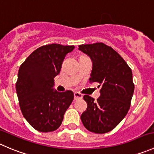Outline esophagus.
Here are the masks:
<instances>
[{"label": "esophagus", "instance_id": "34e87169", "mask_svg": "<svg viewBox=\"0 0 154 154\" xmlns=\"http://www.w3.org/2000/svg\"><path fill=\"white\" fill-rule=\"evenodd\" d=\"M82 97H83L82 94H79V93H78V92L74 93V100H79V99H82Z\"/></svg>", "mask_w": 154, "mask_h": 154}]
</instances>
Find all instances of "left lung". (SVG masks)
<instances>
[{"label": "left lung", "mask_w": 154, "mask_h": 154, "mask_svg": "<svg viewBox=\"0 0 154 154\" xmlns=\"http://www.w3.org/2000/svg\"><path fill=\"white\" fill-rule=\"evenodd\" d=\"M79 49L91 57L93 67L90 82H98L100 97H83L88 104L81 115L88 130L103 134L115 129L130 107L134 84L130 67L122 57L103 42L79 45Z\"/></svg>", "instance_id": "obj_1"}]
</instances>
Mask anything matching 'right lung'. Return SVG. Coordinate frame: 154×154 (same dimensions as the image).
Masks as SVG:
<instances>
[{
    "mask_svg": "<svg viewBox=\"0 0 154 154\" xmlns=\"http://www.w3.org/2000/svg\"><path fill=\"white\" fill-rule=\"evenodd\" d=\"M74 48L60 44L43 45L33 51L19 67L16 85L19 106L26 121L39 132L58 129L73 100L71 91L57 92L53 87L66 54Z\"/></svg>",
    "mask_w": 154,
    "mask_h": 154,
    "instance_id": "1",
    "label": "right lung"
}]
</instances>
